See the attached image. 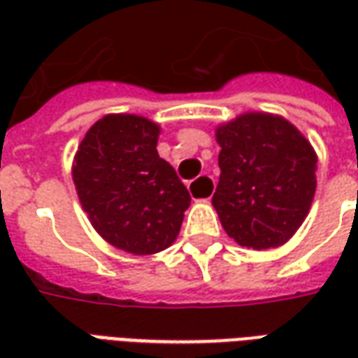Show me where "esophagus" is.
Listing matches in <instances>:
<instances>
[{
	"mask_svg": "<svg viewBox=\"0 0 358 358\" xmlns=\"http://www.w3.org/2000/svg\"><path fill=\"white\" fill-rule=\"evenodd\" d=\"M189 194L194 197L195 201H205V199H210L213 194H215V178L209 176V174H201L199 178L194 180L192 184H189Z\"/></svg>",
	"mask_w": 358,
	"mask_h": 358,
	"instance_id": "34e87169",
	"label": "esophagus"
}]
</instances>
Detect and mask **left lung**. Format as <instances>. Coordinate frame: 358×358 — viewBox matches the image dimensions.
I'll return each mask as SVG.
<instances>
[{"label":"left lung","mask_w":358,"mask_h":358,"mask_svg":"<svg viewBox=\"0 0 358 358\" xmlns=\"http://www.w3.org/2000/svg\"><path fill=\"white\" fill-rule=\"evenodd\" d=\"M213 205L226 234L243 248L284 245L308 215L316 189V153L285 118L245 113L217 128Z\"/></svg>","instance_id":"obj_1"}]
</instances>
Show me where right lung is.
<instances>
[{"label":"right lung","mask_w":358,"mask_h":358,"mask_svg":"<svg viewBox=\"0 0 358 358\" xmlns=\"http://www.w3.org/2000/svg\"><path fill=\"white\" fill-rule=\"evenodd\" d=\"M161 128L138 115H105L74 155L82 209L103 240L132 255L171 248L192 197L157 153Z\"/></svg>","instance_id":"1"}]
</instances>
